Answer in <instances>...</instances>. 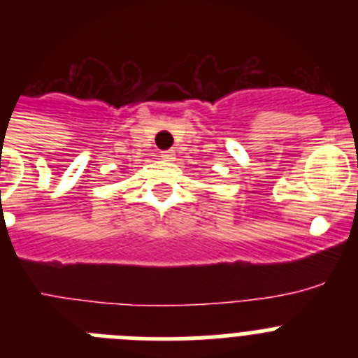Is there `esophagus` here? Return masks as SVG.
Listing matches in <instances>:
<instances>
[{"instance_id": "34e87169", "label": "esophagus", "mask_w": 358, "mask_h": 358, "mask_svg": "<svg viewBox=\"0 0 358 358\" xmlns=\"http://www.w3.org/2000/svg\"><path fill=\"white\" fill-rule=\"evenodd\" d=\"M161 159H163V161H173V159H176V152H173V150L161 152Z\"/></svg>"}]
</instances>
